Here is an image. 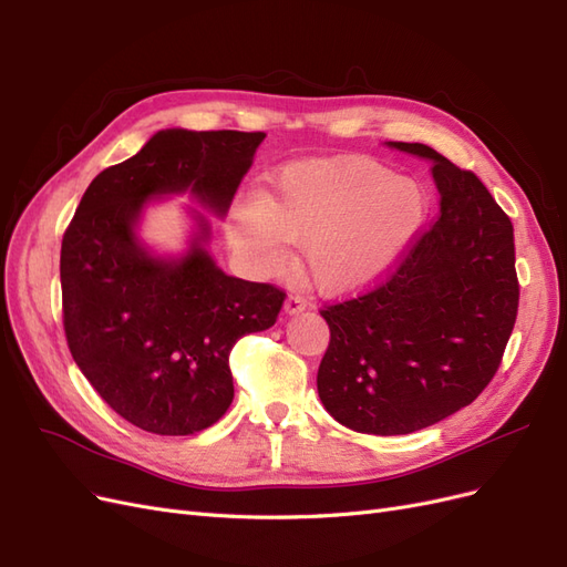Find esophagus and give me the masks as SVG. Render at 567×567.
<instances>
[{"mask_svg": "<svg viewBox=\"0 0 567 567\" xmlns=\"http://www.w3.org/2000/svg\"><path fill=\"white\" fill-rule=\"evenodd\" d=\"M307 307V300L302 296H288L284 302V312L286 315H300Z\"/></svg>", "mask_w": 567, "mask_h": 567, "instance_id": "esophagus-1", "label": "esophagus"}]
</instances>
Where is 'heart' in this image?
Returning <instances> with one entry per match:
<instances>
[{
  "instance_id": "obj_1",
  "label": "heart",
  "mask_w": 567,
  "mask_h": 567,
  "mask_svg": "<svg viewBox=\"0 0 567 567\" xmlns=\"http://www.w3.org/2000/svg\"><path fill=\"white\" fill-rule=\"evenodd\" d=\"M427 215L425 188L367 161L302 163L257 200L234 205L229 246L257 277L279 271L286 244L326 293H346L385 274L416 241Z\"/></svg>"
}]
</instances>
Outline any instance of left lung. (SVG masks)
<instances>
[{
    "mask_svg": "<svg viewBox=\"0 0 567 567\" xmlns=\"http://www.w3.org/2000/svg\"><path fill=\"white\" fill-rule=\"evenodd\" d=\"M440 217L369 293L321 310L331 329L317 390L350 431L406 435L487 388L518 315L513 225L487 186L425 144Z\"/></svg>",
    "mask_w": 567,
    "mask_h": 567,
    "instance_id": "left-lung-1",
    "label": "left lung"
}]
</instances>
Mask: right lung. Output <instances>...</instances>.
<instances>
[{
  "instance_id": "obj_1",
  "label": "right lung",
  "mask_w": 567,
  "mask_h": 567,
  "mask_svg": "<svg viewBox=\"0 0 567 567\" xmlns=\"http://www.w3.org/2000/svg\"><path fill=\"white\" fill-rule=\"evenodd\" d=\"M262 132L161 130L99 173L61 246L68 348L115 414L156 435H194L234 400L229 352L277 321L284 290L229 277L208 252L210 221L188 208L179 255L153 252L140 221L153 198L192 196L225 217Z\"/></svg>"
}]
</instances>
